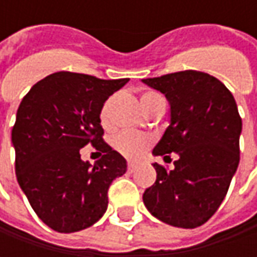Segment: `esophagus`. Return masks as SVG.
<instances>
[{
    "instance_id": "34e87169",
    "label": "esophagus",
    "mask_w": 257,
    "mask_h": 257,
    "mask_svg": "<svg viewBox=\"0 0 257 257\" xmlns=\"http://www.w3.org/2000/svg\"><path fill=\"white\" fill-rule=\"evenodd\" d=\"M136 169H137V166L134 163H128V166H127V170H128V173H134L136 172Z\"/></svg>"
}]
</instances>
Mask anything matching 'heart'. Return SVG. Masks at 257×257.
Wrapping results in <instances>:
<instances>
[{
    "label": "heart",
    "instance_id": "1",
    "mask_svg": "<svg viewBox=\"0 0 257 257\" xmlns=\"http://www.w3.org/2000/svg\"><path fill=\"white\" fill-rule=\"evenodd\" d=\"M163 100L162 95L154 91H146L142 94L140 97V103L143 110H147L149 107H152L153 104L157 101ZM110 105H111V98H108L101 107V111H100V121L103 124L104 127L108 125V115H110ZM153 140L150 136H146V134H136V133H128V132H124V133L115 134L113 137V147L117 153H120L123 157L128 159V160H137L139 157H142L144 152L152 146Z\"/></svg>",
    "mask_w": 257,
    "mask_h": 257
}]
</instances>
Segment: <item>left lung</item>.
Returning a JSON list of instances; mask_svg holds the SVG:
<instances>
[{
  "mask_svg": "<svg viewBox=\"0 0 257 257\" xmlns=\"http://www.w3.org/2000/svg\"><path fill=\"white\" fill-rule=\"evenodd\" d=\"M143 83L170 103V125L153 154L179 156L173 170L153 164L157 177L143 202L162 222L199 227L222 204L239 166L242 118L236 101L222 81L202 71L186 70Z\"/></svg>",
  "mask_w": 257,
  "mask_h": 257,
  "instance_id": "1",
  "label": "left lung"
}]
</instances>
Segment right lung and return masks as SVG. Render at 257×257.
Returning <instances> with one entry per match:
<instances>
[{"instance_id": "1", "label": "right lung", "mask_w": 257, "mask_h": 257, "mask_svg": "<svg viewBox=\"0 0 257 257\" xmlns=\"http://www.w3.org/2000/svg\"><path fill=\"white\" fill-rule=\"evenodd\" d=\"M125 83L60 71L33 85L17 110L11 133L17 180L55 232H78L100 220L110 184L127 170L125 159L103 140L100 121L105 100ZM87 144L103 153L94 166L81 160Z\"/></svg>"}]
</instances>
